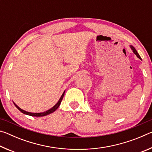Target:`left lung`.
I'll use <instances>...</instances> for the list:
<instances>
[{
	"label": "left lung",
	"instance_id": "left-lung-1",
	"mask_svg": "<svg viewBox=\"0 0 152 152\" xmlns=\"http://www.w3.org/2000/svg\"><path fill=\"white\" fill-rule=\"evenodd\" d=\"M130 48L132 49V50L133 51V52L135 53V54L136 55V56H137V57L139 58V59H140V60H141V57H140V56L139 55V53H137V50H135V48L133 47V45H130Z\"/></svg>",
	"mask_w": 152,
	"mask_h": 152
}]
</instances>
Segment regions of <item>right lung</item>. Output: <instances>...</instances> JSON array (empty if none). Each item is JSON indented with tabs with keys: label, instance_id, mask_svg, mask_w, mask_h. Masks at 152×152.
Here are the masks:
<instances>
[{
	"label": "right lung",
	"instance_id": "right-lung-1",
	"mask_svg": "<svg viewBox=\"0 0 152 152\" xmlns=\"http://www.w3.org/2000/svg\"><path fill=\"white\" fill-rule=\"evenodd\" d=\"M64 94H65V91H64V92H63V94H61L60 99H59V101H58L57 103H56L54 105V106H53V107H51V109H48V110H46V111L42 112V113H31V112H28V111H26V110H23L22 109H20V108L19 106H17V105L15 104L14 102H13V103L15 104V106L16 107L17 109L20 110V112L23 113V114L27 115H30V116H33V117H43V116H45V115H50V113H53L56 109H58V108L59 107V106H60V104H61V101H62V99H63V97H64Z\"/></svg>",
	"mask_w": 152,
	"mask_h": 152
}]
</instances>
